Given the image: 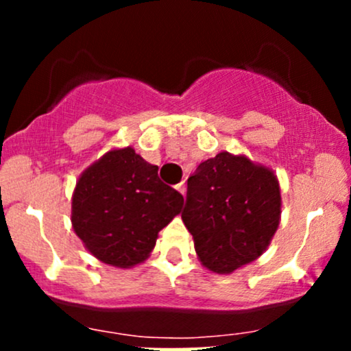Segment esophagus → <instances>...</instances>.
<instances>
[{
    "instance_id": "34e87169",
    "label": "esophagus",
    "mask_w": 351,
    "mask_h": 351,
    "mask_svg": "<svg viewBox=\"0 0 351 351\" xmlns=\"http://www.w3.org/2000/svg\"><path fill=\"white\" fill-rule=\"evenodd\" d=\"M176 189H178L181 195L184 196V193H186V186H184V181H181V183L176 184Z\"/></svg>"
}]
</instances>
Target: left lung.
<instances>
[{"mask_svg":"<svg viewBox=\"0 0 351 351\" xmlns=\"http://www.w3.org/2000/svg\"><path fill=\"white\" fill-rule=\"evenodd\" d=\"M280 186L271 168L229 152L199 163L181 213L201 264L231 274L263 256L280 223Z\"/></svg>","mask_w":351,"mask_h":351,"instance_id":"1","label":"left lung"}]
</instances>
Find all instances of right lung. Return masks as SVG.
<instances>
[{"label": "right lung", "instance_id": "obj_1", "mask_svg": "<svg viewBox=\"0 0 351 351\" xmlns=\"http://www.w3.org/2000/svg\"><path fill=\"white\" fill-rule=\"evenodd\" d=\"M181 208L183 196L158 178L156 165L132 147L112 148L79 176L71 221L92 256L128 269L148 259Z\"/></svg>", "mask_w": 351, "mask_h": 351}]
</instances>
